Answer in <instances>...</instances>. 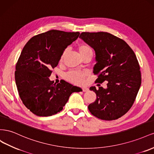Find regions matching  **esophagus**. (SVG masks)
Returning <instances> with one entry per match:
<instances>
[{
    "instance_id": "34e87169",
    "label": "esophagus",
    "mask_w": 154,
    "mask_h": 154,
    "mask_svg": "<svg viewBox=\"0 0 154 154\" xmlns=\"http://www.w3.org/2000/svg\"><path fill=\"white\" fill-rule=\"evenodd\" d=\"M89 90H88V88H82V91H88Z\"/></svg>"
}]
</instances>
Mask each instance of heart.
Wrapping results in <instances>:
<instances>
[{
	"label": "heart",
	"instance_id": "heart-1",
	"mask_svg": "<svg viewBox=\"0 0 154 154\" xmlns=\"http://www.w3.org/2000/svg\"><path fill=\"white\" fill-rule=\"evenodd\" d=\"M79 51L81 56L90 54L93 56L94 51L92 48L86 45H81L78 48ZM68 52V49H65L60 57V62H63ZM88 75V73L85 71H78V70H71L65 74L64 77L68 81L73 83L74 85H81L83 84L85 77Z\"/></svg>",
	"mask_w": 154,
	"mask_h": 154
}]
</instances>
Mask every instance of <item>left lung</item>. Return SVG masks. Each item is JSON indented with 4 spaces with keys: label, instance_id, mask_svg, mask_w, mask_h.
I'll list each match as a JSON object with an SVG mask.
<instances>
[{
    "label": "left lung",
    "instance_id": "8db88e82",
    "mask_svg": "<svg viewBox=\"0 0 154 154\" xmlns=\"http://www.w3.org/2000/svg\"><path fill=\"white\" fill-rule=\"evenodd\" d=\"M79 37L95 51V82L108 81L106 89L90 87L97 99L89 104V111L100 119H117L132 106L141 84L135 53L125 41L107 32H82Z\"/></svg>",
    "mask_w": 154,
    "mask_h": 154
}]
</instances>
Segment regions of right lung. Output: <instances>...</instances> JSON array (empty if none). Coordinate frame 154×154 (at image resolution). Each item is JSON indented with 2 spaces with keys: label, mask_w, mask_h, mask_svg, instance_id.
Returning a JSON list of instances; mask_svg holds the SVG:
<instances>
[{
  "label": "right lung",
  "mask_w": 154,
  "mask_h": 154,
  "mask_svg": "<svg viewBox=\"0 0 154 154\" xmlns=\"http://www.w3.org/2000/svg\"><path fill=\"white\" fill-rule=\"evenodd\" d=\"M79 32L52 29L33 37L26 44L16 64L15 83L23 103L40 117L57 113L77 86L63 80L56 85L48 78L68 46Z\"/></svg>",
  "instance_id": "add662e5"
}]
</instances>
